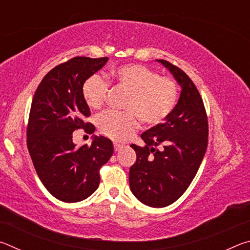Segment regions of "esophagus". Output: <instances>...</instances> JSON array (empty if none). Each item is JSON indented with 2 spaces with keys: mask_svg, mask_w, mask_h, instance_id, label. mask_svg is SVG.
I'll return each mask as SVG.
<instances>
[{
  "mask_svg": "<svg viewBox=\"0 0 250 250\" xmlns=\"http://www.w3.org/2000/svg\"><path fill=\"white\" fill-rule=\"evenodd\" d=\"M113 147H115V151H119L122 149V147H124V145H120V143L115 142L113 143Z\"/></svg>",
  "mask_w": 250,
  "mask_h": 250,
  "instance_id": "1",
  "label": "esophagus"
}]
</instances>
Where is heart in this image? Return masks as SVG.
<instances>
[{"instance_id":"heart-1","label":"heart","mask_w":250,"mask_h":250,"mask_svg":"<svg viewBox=\"0 0 250 250\" xmlns=\"http://www.w3.org/2000/svg\"><path fill=\"white\" fill-rule=\"evenodd\" d=\"M108 80L126 91L122 104L125 111H107L98 117L97 125L101 133L113 140H125L138 128L139 121L154 126L171 115L179 100V88L174 79L146 66L128 64L110 70ZM108 83L99 75H91L82 87L83 100L92 109L104 104L108 94Z\"/></svg>"}]
</instances>
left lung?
I'll list each match as a JSON object with an SVG mask.
<instances>
[{
    "label": "left lung",
    "instance_id": "left-lung-1",
    "mask_svg": "<svg viewBox=\"0 0 250 250\" xmlns=\"http://www.w3.org/2000/svg\"><path fill=\"white\" fill-rule=\"evenodd\" d=\"M181 87L176 107L163 124L141 134L146 146H130L137 161L129 172L131 192L145 205L166 207L183 195L204 158L208 122L202 97L191 78L179 67L156 59ZM161 145L163 149H155Z\"/></svg>",
    "mask_w": 250,
    "mask_h": 250
}]
</instances>
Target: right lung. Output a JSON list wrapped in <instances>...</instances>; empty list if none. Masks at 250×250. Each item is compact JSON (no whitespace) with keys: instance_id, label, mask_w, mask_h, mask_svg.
Wrapping results in <instances>:
<instances>
[{"instance_id":"obj_1","label":"right lung","mask_w":250,"mask_h":250,"mask_svg":"<svg viewBox=\"0 0 250 250\" xmlns=\"http://www.w3.org/2000/svg\"><path fill=\"white\" fill-rule=\"evenodd\" d=\"M108 57H75L55 67L34 95L27 125V147L34 167L47 191L59 201L86 200L99 186V170L113 153L111 140L94 135L80 147L73 132L95 126L84 122L90 109L83 100L84 80L103 68Z\"/></svg>"}]
</instances>
